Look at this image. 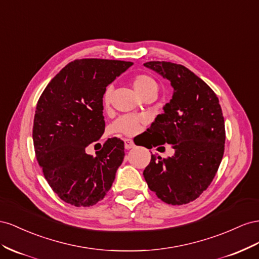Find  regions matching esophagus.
<instances>
[{"label": "esophagus", "instance_id": "esophagus-1", "mask_svg": "<svg viewBox=\"0 0 259 259\" xmlns=\"http://www.w3.org/2000/svg\"><path fill=\"white\" fill-rule=\"evenodd\" d=\"M124 147L127 150H130V149H132V147H135L134 141H132V140H130V139H125L124 140Z\"/></svg>", "mask_w": 259, "mask_h": 259}]
</instances>
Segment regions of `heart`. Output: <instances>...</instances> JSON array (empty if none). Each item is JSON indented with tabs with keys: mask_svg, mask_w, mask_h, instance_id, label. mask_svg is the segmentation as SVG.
<instances>
[{
	"mask_svg": "<svg viewBox=\"0 0 259 259\" xmlns=\"http://www.w3.org/2000/svg\"><path fill=\"white\" fill-rule=\"evenodd\" d=\"M132 85H134L136 92L142 99L147 94H156L157 83L155 79L146 73H138L132 78ZM112 99V89L107 88L104 94H103V104L108 106ZM145 119L142 116L137 115H123L120 116L113 123V130L118 134H122L125 136H135L139 132L141 125L144 123Z\"/></svg>",
	"mask_w": 259,
	"mask_h": 259,
	"instance_id": "b5f03b06",
	"label": "heart"
}]
</instances>
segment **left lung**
<instances>
[{"label": "left lung", "mask_w": 259, "mask_h": 259, "mask_svg": "<svg viewBox=\"0 0 259 259\" xmlns=\"http://www.w3.org/2000/svg\"><path fill=\"white\" fill-rule=\"evenodd\" d=\"M147 68L167 78L174 88L164 113L149 131L171 144L172 157L152 155L143 176L162 202L182 205L208 188L225 152V120L219 100L207 83L187 67L170 62H147Z\"/></svg>", "instance_id": "1"}]
</instances>
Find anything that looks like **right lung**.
Instances as JSON below:
<instances>
[{
	"label": "right lung",
	"instance_id": "obj_1",
	"mask_svg": "<svg viewBox=\"0 0 259 259\" xmlns=\"http://www.w3.org/2000/svg\"><path fill=\"white\" fill-rule=\"evenodd\" d=\"M131 62L82 58L44 89L34 114L35 157L48 183L64 202L89 207L105 197L124 156L120 139H108L97 156L85 147L105 130L103 94Z\"/></svg>",
	"mask_w": 259,
	"mask_h": 259
}]
</instances>
